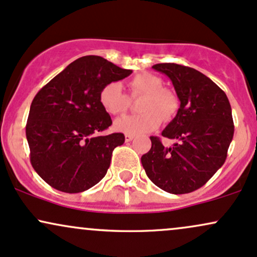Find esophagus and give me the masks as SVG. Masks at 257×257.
<instances>
[{"mask_svg": "<svg viewBox=\"0 0 257 257\" xmlns=\"http://www.w3.org/2000/svg\"><path fill=\"white\" fill-rule=\"evenodd\" d=\"M124 139H125V143H131V141L133 140V139H134V137H133V135L125 134V137H124Z\"/></svg>", "mask_w": 257, "mask_h": 257, "instance_id": "esophagus-1", "label": "esophagus"}]
</instances>
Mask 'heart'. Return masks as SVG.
<instances>
[{
    "mask_svg": "<svg viewBox=\"0 0 257 257\" xmlns=\"http://www.w3.org/2000/svg\"><path fill=\"white\" fill-rule=\"evenodd\" d=\"M131 98L144 96L139 105L141 114L123 116L114 120L117 132L129 135H143L151 133L162 124L164 119H170L179 107L178 98L170 90L163 88V81L158 76L143 72L134 76L128 82ZM100 104L107 113L122 114L128 110L129 98L123 93L117 82L105 84L99 94Z\"/></svg>",
    "mask_w": 257,
    "mask_h": 257,
    "instance_id": "1",
    "label": "heart"
}]
</instances>
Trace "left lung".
Masks as SVG:
<instances>
[{
	"label": "left lung",
	"mask_w": 257,
	"mask_h": 257,
	"mask_svg": "<svg viewBox=\"0 0 257 257\" xmlns=\"http://www.w3.org/2000/svg\"><path fill=\"white\" fill-rule=\"evenodd\" d=\"M152 69L170 78L180 100L178 113L162 132L178 141L166 147L151 137V150L141 163L149 179L166 192H193L225 163L234 133L231 105L219 85L192 67L166 63Z\"/></svg>",
	"instance_id": "1"
}]
</instances>
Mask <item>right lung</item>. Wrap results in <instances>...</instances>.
Here are the masks:
<instances>
[{
  "label": "right lung",
  "instance_id": "obj_1",
  "mask_svg": "<svg viewBox=\"0 0 257 257\" xmlns=\"http://www.w3.org/2000/svg\"><path fill=\"white\" fill-rule=\"evenodd\" d=\"M132 72L98 55H87L65 67L36 94L26 139L32 167L53 188L83 192L106 175L112 151L123 145L124 135H98L112 124L99 94L105 84Z\"/></svg>",
  "mask_w": 257,
  "mask_h": 257
}]
</instances>
